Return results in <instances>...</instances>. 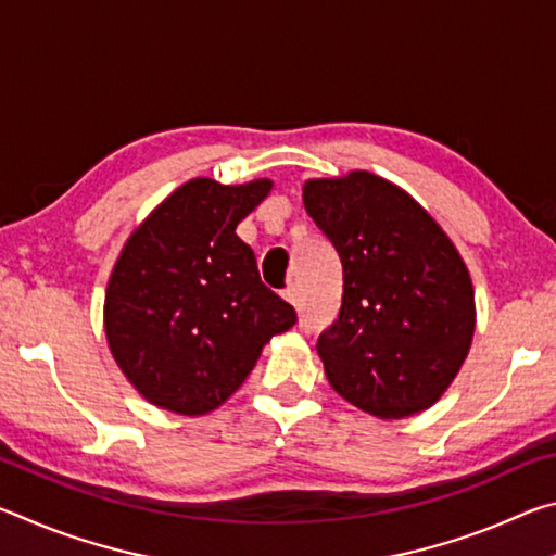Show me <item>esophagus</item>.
<instances>
[{"label":"esophagus","instance_id":"34e87169","mask_svg":"<svg viewBox=\"0 0 556 556\" xmlns=\"http://www.w3.org/2000/svg\"><path fill=\"white\" fill-rule=\"evenodd\" d=\"M285 299L289 301L291 306H296V304H299V287H296V285H289V287L285 289Z\"/></svg>","mask_w":556,"mask_h":556}]
</instances>
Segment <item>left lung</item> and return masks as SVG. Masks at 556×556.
<instances>
[{
	"label": "left lung",
	"instance_id": "1",
	"mask_svg": "<svg viewBox=\"0 0 556 556\" xmlns=\"http://www.w3.org/2000/svg\"><path fill=\"white\" fill-rule=\"evenodd\" d=\"M301 191L343 265L341 314L316 343L328 382L380 419L429 409L476 331L473 281L456 244L407 191L370 172L308 178Z\"/></svg>",
	"mask_w": 556,
	"mask_h": 556
}]
</instances>
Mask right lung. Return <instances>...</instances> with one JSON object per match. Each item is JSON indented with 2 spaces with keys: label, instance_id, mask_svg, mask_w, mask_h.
<instances>
[{
  "label": "right lung",
  "instance_id": "obj_1",
  "mask_svg": "<svg viewBox=\"0 0 556 556\" xmlns=\"http://www.w3.org/2000/svg\"><path fill=\"white\" fill-rule=\"evenodd\" d=\"M271 191L269 178L225 186L191 178L129 235L105 291L110 353L156 407L201 417L255 368L294 306L262 285L235 228Z\"/></svg>",
  "mask_w": 556,
  "mask_h": 556
}]
</instances>
